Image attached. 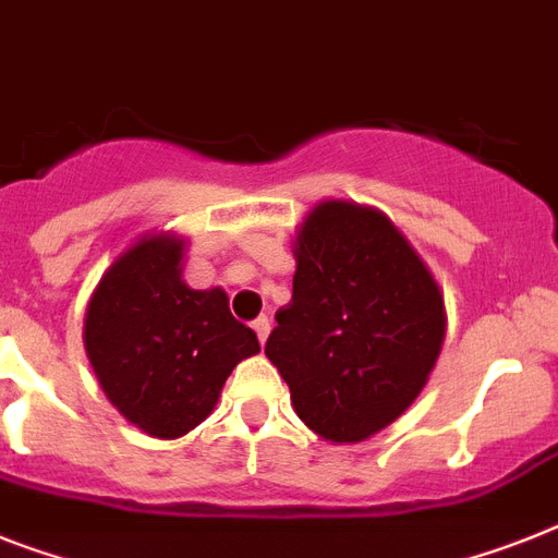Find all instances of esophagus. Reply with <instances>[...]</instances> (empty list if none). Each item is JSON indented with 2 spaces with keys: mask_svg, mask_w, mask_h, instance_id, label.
Segmentation results:
<instances>
[{
  "mask_svg": "<svg viewBox=\"0 0 558 558\" xmlns=\"http://www.w3.org/2000/svg\"><path fill=\"white\" fill-rule=\"evenodd\" d=\"M252 329H255V335H257V340H260V345L266 343V337H269V329H271V323H269V317H257L255 323H252Z\"/></svg>",
  "mask_w": 558,
  "mask_h": 558,
  "instance_id": "1",
  "label": "esophagus"
}]
</instances>
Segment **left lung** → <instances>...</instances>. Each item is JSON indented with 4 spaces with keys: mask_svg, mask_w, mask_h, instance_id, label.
<instances>
[{
    "mask_svg": "<svg viewBox=\"0 0 558 558\" xmlns=\"http://www.w3.org/2000/svg\"><path fill=\"white\" fill-rule=\"evenodd\" d=\"M292 303L266 357L317 437L360 442L428 383L446 337L442 294L386 215L326 201L298 232Z\"/></svg>",
    "mask_w": 558,
    "mask_h": 558,
    "instance_id": "1",
    "label": "left lung"
}]
</instances>
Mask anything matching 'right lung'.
I'll return each instance as SVG.
<instances>
[{
	"label": "right lung",
	"instance_id": "obj_1",
	"mask_svg": "<svg viewBox=\"0 0 558 558\" xmlns=\"http://www.w3.org/2000/svg\"><path fill=\"white\" fill-rule=\"evenodd\" d=\"M178 238H144L105 271L84 317V349L105 395L149 437H184L215 409L257 335L221 289L181 280Z\"/></svg>",
	"mask_w": 558,
	"mask_h": 558
}]
</instances>
